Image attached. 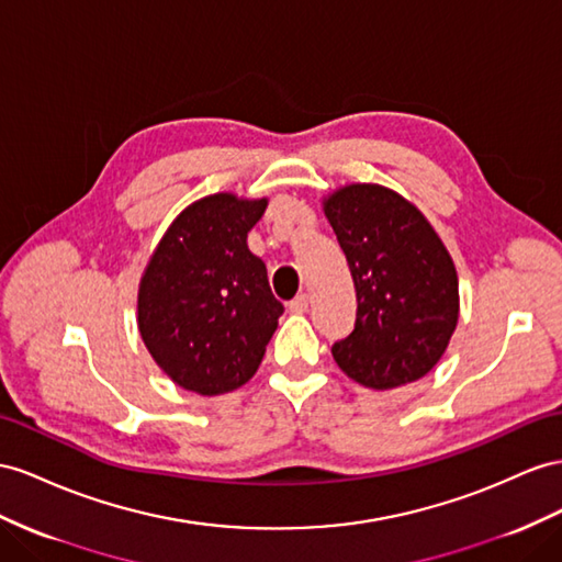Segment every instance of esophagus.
<instances>
[{
  "label": "esophagus",
  "instance_id": "esophagus-1",
  "mask_svg": "<svg viewBox=\"0 0 562 562\" xmlns=\"http://www.w3.org/2000/svg\"><path fill=\"white\" fill-rule=\"evenodd\" d=\"M290 311L292 313H306L308 311V294H299L296 299L290 301Z\"/></svg>",
  "mask_w": 562,
  "mask_h": 562
}]
</instances>
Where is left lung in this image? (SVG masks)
Segmentation results:
<instances>
[{"label":"left lung","instance_id":"left-lung-1","mask_svg":"<svg viewBox=\"0 0 562 562\" xmlns=\"http://www.w3.org/2000/svg\"><path fill=\"white\" fill-rule=\"evenodd\" d=\"M323 211L347 254L356 286V327L333 356L368 390L425 378L456 333L458 272L435 227L390 187L344 184Z\"/></svg>","mask_w":562,"mask_h":562}]
</instances>
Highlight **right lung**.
<instances>
[{
  "instance_id": "1",
  "label": "right lung",
  "mask_w": 562,
  "mask_h": 562,
  "mask_svg": "<svg viewBox=\"0 0 562 562\" xmlns=\"http://www.w3.org/2000/svg\"><path fill=\"white\" fill-rule=\"evenodd\" d=\"M268 199L209 194L187 206L142 272L137 327L156 366L187 392L218 396L263 361L282 304L247 235Z\"/></svg>"
}]
</instances>
